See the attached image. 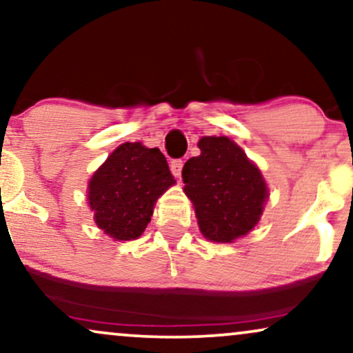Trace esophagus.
<instances>
[{"label": "esophagus", "mask_w": 353, "mask_h": 353, "mask_svg": "<svg viewBox=\"0 0 353 353\" xmlns=\"http://www.w3.org/2000/svg\"><path fill=\"white\" fill-rule=\"evenodd\" d=\"M182 166H184V161L182 159H174V161H171V172L174 174L176 177H181L182 174Z\"/></svg>", "instance_id": "esophagus-1"}]
</instances>
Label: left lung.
Masks as SVG:
<instances>
[{
	"label": "left lung",
	"instance_id": "left-lung-1",
	"mask_svg": "<svg viewBox=\"0 0 353 353\" xmlns=\"http://www.w3.org/2000/svg\"><path fill=\"white\" fill-rule=\"evenodd\" d=\"M182 169L199 228L213 243H233L261 220L269 189L262 172L228 137H203Z\"/></svg>",
	"mask_w": 353,
	"mask_h": 353
}]
</instances>
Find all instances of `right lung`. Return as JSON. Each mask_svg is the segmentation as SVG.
<instances>
[{
    "instance_id": "add662e5",
    "label": "right lung",
    "mask_w": 353,
    "mask_h": 353,
    "mask_svg": "<svg viewBox=\"0 0 353 353\" xmlns=\"http://www.w3.org/2000/svg\"><path fill=\"white\" fill-rule=\"evenodd\" d=\"M176 184L164 154L140 143L120 145L92 174L88 202L99 228L115 241L143 234L156 200Z\"/></svg>"
}]
</instances>
